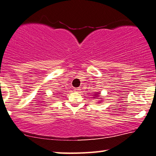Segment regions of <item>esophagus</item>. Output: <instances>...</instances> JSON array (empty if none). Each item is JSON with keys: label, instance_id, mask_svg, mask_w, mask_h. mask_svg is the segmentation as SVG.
Here are the masks:
<instances>
[{"label": "esophagus", "instance_id": "esophagus-1", "mask_svg": "<svg viewBox=\"0 0 156 156\" xmlns=\"http://www.w3.org/2000/svg\"><path fill=\"white\" fill-rule=\"evenodd\" d=\"M79 90H80V89H79V88H75V89H74V91H78Z\"/></svg>", "mask_w": 156, "mask_h": 156}]
</instances>
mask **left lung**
I'll return each mask as SVG.
<instances>
[{
    "instance_id": "8db88e82",
    "label": "left lung",
    "mask_w": 156,
    "mask_h": 156,
    "mask_svg": "<svg viewBox=\"0 0 156 156\" xmlns=\"http://www.w3.org/2000/svg\"><path fill=\"white\" fill-rule=\"evenodd\" d=\"M95 94H93V98H99V96H100V94L97 92V93H94Z\"/></svg>"
}]
</instances>
